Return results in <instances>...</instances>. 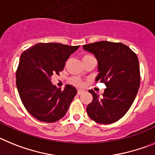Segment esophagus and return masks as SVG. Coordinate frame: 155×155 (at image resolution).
<instances>
[{
    "instance_id": "34e87169",
    "label": "esophagus",
    "mask_w": 155,
    "mask_h": 155,
    "mask_svg": "<svg viewBox=\"0 0 155 155\" xmlns=\"http://www.w3.org/2000/svg\"><path fill=\"white\" fill-rule=\"evenodd\" d=\"M83 92H84V91H83V90H78L77 94H78V95H80V94H83Z\"/></svg>"
}]
</instances>
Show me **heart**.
<instances>
[{
    "label": "heart",
    "mask_w": 155,
    "mask_h": 155,
    "mask_svg": "<svg viewBox=\"0 0 155 155\" xmlns=\"http://www.w3.org/2000/svg\"><path fill=\"white\" fill-rule=\"evenodd\" d=\"M89 57H91V55H84L83 58V59L87 58H89ZM72 83H73L75 85L78 86V87H81V86L83 85V83H82V82L80 81L79 79H76V78H75V79H72Z\"/></svg>",
    "instance_id": "b5f03b06"
}]
</instances>
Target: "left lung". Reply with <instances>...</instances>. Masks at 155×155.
I'll use <instances>...</instances> for the list:
<instances>
[{"label":"left lung","mask_w":155,"mask_h":155,"mask_svg":"<svg viewBox=\"0 0 155 155\" xmlns=\"http://www.w3.org/2000/svg\"><path fill=\"white\" fill-rule=\"evenodd\" d=\"M98 62L96 82L106 86L102 96L92 90L93 101L87 107L89 117L101 124H111L124 116L137 96L140 83L138 58L122 43L99 41L83 45Z\"/></svg>","instance_id":"1"}]
</instances>
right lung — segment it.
Returning <instances> with one entry per match:
<instances>
[{
	"label": "right lung",
	"mask_w": 155,
	"mask_h": 155,
	"mask_svg": "<svg viewBox=\"0 0 155 155\" xmlns=\"http://www.w3.org/2000/svg\"><path fill=\"white\" fill-rule=\"evenodd\" d=\"M79 46L39 43L21 54L16 71V86L25 109L37 120L54 122L64 116L76 95L66 85L63 91L51 79L64 69L65 61Z\"/></svg>",
	"instance_id": "right-lung-1"
}]
</instances>
